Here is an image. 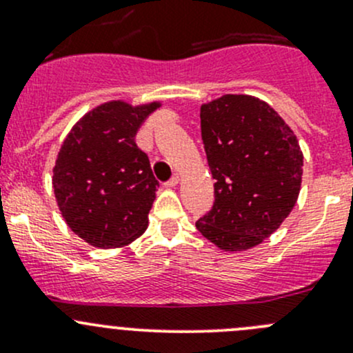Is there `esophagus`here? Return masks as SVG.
Listing matches in <instances>:
<instances>
[{
    "instance_id": "34e87169",
    "label": "esophagus",
    "mask_w": 353,
    "mask_h": 353,
    "mask_svg": "<svg viewBox=\"0 0 353 353\" xmlns=\"http://www.w3.org/2000/svg\"><path fill=\"white\" fill-rule=\"evenodd\" d=\"M177 183H179V176H177V174H174V176L170 177V179L167 181L165 184H167V186H169V188H172V186H176Z\"/></svg>"
}]
</instances>
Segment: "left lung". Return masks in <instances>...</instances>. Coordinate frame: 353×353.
Returning a JSON list of instances; mask_svg holds the SVG:
<instances>
[{
  "label": "left lung",
  "mask_w": 353,
  "mask_h": 353,
  "mask_svg": "<svg viewBox=\"0 0 353 353\" xmlns=\"http://www.w3.org/2000/svg\"><path fill=\"white\" fill-rule=\"evenodd\" d=\"M199 117L215 201L196 229L223 251H244L272 236L294 208L301 147L275 110L248 95H223Z\"/></svg>",
  "instance_id": "left-lung-1"
}]
</instances>
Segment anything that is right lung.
Wrapping results in <instances>:
<instances>
[{"instance_id":"add662e5","label":"right lung","mask_w":353,"mask_h":353,"mask_svg":"<svg viewBox=\"0 0 353 353\" xmlns=\"http://www.w3.org/2000/svg\"><path fill=\"white\" fill-rule=\"evenodd\" d=\"M159 104L99 105L66 137L52 186L70 229L102 249L130 244L145 232L159 181L134 137Z\"/></svg>"}]
</instances>
